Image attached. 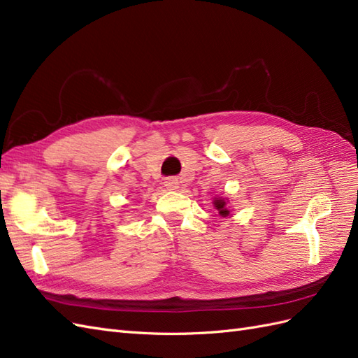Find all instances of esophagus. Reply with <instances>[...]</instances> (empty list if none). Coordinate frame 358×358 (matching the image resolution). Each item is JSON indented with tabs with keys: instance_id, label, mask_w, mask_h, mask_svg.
Returning a JSON list of instances; mask_svg holds the SVG:
<instances>
[{
	"instance_id": "obj_1",
	"label": "esophagus",
	"mask_w": 358,
	"mask_h": 358,
	"mask_svg": "<svg viewBox=\"0 0 358 358\" xmlns=\"http://www.w3.org/2000/svg\"><path fill=\"white\" fill-rule=\"evenodd\" d=\"M179 185V182L176 178H167L166 180H164V187H166L167 189H176Z\"/></svg>"
}]
</instances>
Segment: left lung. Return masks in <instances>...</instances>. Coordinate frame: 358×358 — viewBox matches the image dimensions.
<instances>
[{
  "label": "left lung",
  "mask_w": 358,
  "mask_h": 358,
  "mask_svg": "<svg viewBox=\"0 0 358 358\" xmlns=\"http://www.w3.org/2000/svg\"><path fill=\"white\" fill-rule=\"evenodd\" d=\"M226 205H227V203H226L224 199L218 197V199L214 200V206H215V209L218 210V214H220L221 217H229V214H230V210L227 209Z\"/></svg>",
  "instance_id": "obj_1"
}]
</instances>
